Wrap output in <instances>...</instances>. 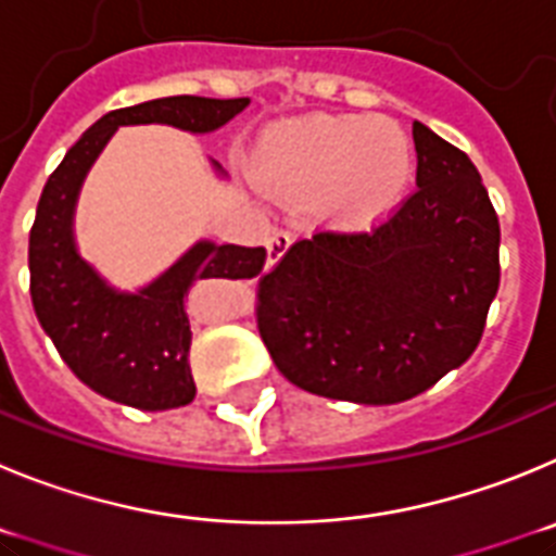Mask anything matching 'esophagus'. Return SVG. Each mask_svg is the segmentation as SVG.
Listing matches in <instances>:
<instances>
[{"label": "esophagus", "instance_id": "1", "mask_svg": "<svg viewBox=\"0 0 556 556\" xmlns=\"http://www.w3.org/2000/svg\"><path fill=\"white\" fill-rule=\"evenodd\" d=\"M290 247V235L282 232V229H277V232L268 235L266 241V252H268V266H274V263H279L282 260V254L288 252Z\"/></svg>", "mask_w": 556, "mask_h": 556}]
</instances>
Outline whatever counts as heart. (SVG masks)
Masks as SVG:
<instances>
[{"mask_svg": "<svg viewBox=\"0 0 556 556\" xmlns=\"http://www.w3.org/2000/svg\"><path fill=\"white\" fill-rule=\"evenodd\" d=\"M415 160L407 132L384 116H313L268 129L254 179L285 202H313L327 224L368 229L407 197Z\"/></svg>", "mask_w": 556, "mask_h": 556, "instance_id": "1", "label": "heart"}]
</instances>
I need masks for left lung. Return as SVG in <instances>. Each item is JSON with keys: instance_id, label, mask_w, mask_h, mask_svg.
Here are the masks:
<instances>
[{"instance_id": "obj_1", "label": "left lung", "mask_w": 556, "mask_h": 556, "mask_svg": "<svg viewBox=\"0 0 556 556\" xmlns=\"http://www.w3.org/2000/svg\"><path fill=\"white\" fill-rule=\"evenodd\" d=\"M415 188L368 232L318 229L260 277L274 365L315 396L396 404L479 346L496 299L498 216L468 154L413 124Z\"/></svg>"}]
</instances>
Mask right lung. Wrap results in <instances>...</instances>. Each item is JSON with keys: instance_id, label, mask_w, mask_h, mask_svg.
Wrapping results in <instances>:
<instances>
[{"instance_id": "right-lung-1", "label": "right lung", "mask_w": 556, "mask_h": 556, "mask_svg": "<svg viewBox=\"0 0 556 556\" xmlns=\"http://www.w3.org/2000/svg\"><path fill=\"white\" fill-rule=\"evenodd\" d=\"M247 104L249 99L166 97L113 110L85 129L43 185L29 229V296L63 363L99 396L152 413L191 404L197 384L185 296L197 279L257 277L266 249L199 241L147 288H110L74 247V204L85 174L124 124H172L202 135L224 127Z\"/></svg>"}]
</instances>
